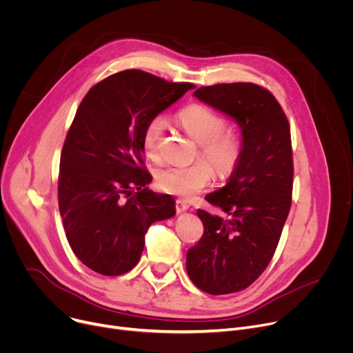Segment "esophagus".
<instances>
[{
  "label": "esophagus",
  "mask_w": 353,
  "mask_h": 353,
  "mask_svg": "<svg viewBox=\"0 0 353 353\" xmlns=\"http://www.w3.org/2000/svg\"><path fill=\"white\" fill-rule=\"evenodd\" d=\"M188 209H189V205L186 201H181V200L176 201V212L177 213H183V212H186Z\"/></svg>",
  "instance_id": "obj_1"
}]
</instances>
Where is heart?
I'll use <instances>...</instances> for the list:
<instances>
[{
    "label": "heart",
    "mask_w": 353,
    "mask_h": 353,
    "mask_svg": "<svg viewBox=\"0 0 353 353\" xmlns=\"http://www.w3.org/2000/svg\"><path fill=\"white\" fill-rule=\"evenodd\" d=\"M179 121L184 132L199 143L201 159L211 164L219 177L226 179L239 169L245 156V137L239 130L226 128L228 119L225 116L203 104H190L180 111ZM164 128V117L154 116L143 130L144 152L152 160L160 157ZM208 165L197 161L190 165L163 167L156 173L157 186L169 194L192 199L212 181V169Z\"/></svg>",
    "instance_id": "1"
}]
</instances>
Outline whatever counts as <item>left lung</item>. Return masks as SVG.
Wrapping results in <instances>:
<instances>
[{"instance_id": "8db88e82", "label": "left lung", "mask_w": 353, "mask_h": 353, "mask_svg": "<svg viewBox=\"0 0 353 353\" xmlns=\"http://www.w3.org/2000/svg\"><path fill=\"white\" fill-rule=\"evenodd\" d=\"M193 96L233 117L245 137V156L225 188L206 196L228 214L199 209L203 236L188 250L192 282L210 294L249 288L270 263L292 206L290 125L272 92L253 83L216 84Z\"/></svg>"}]
</instances>
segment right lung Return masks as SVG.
<instances>
[{
  "label": "right lung",
  "mask_w": 353,
  "mask_h": 353,
  "mask_svg": "<svg viewBox=\"0 0 353 353\" xmlns=\"http://www.w3.org/2000/svg\"><path fill=\"white\" fill-rule=\"evenodd\" d=\"M190 88L124 70L92 85L77 108L60 159L59 208L68 243L88 269L132 270L148 228L176 214L172 196L145 188L143 130Z\"/></svg>",
  "instance_id": "1"
}]
</instances>
